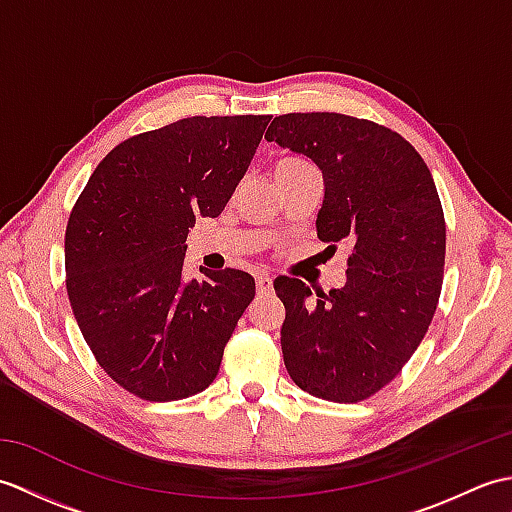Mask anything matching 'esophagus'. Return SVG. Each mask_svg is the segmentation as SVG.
Segmentation results:
<instances>
[{
	"instance_id": "esophagus-1",
	"label": "esophagus",
	"mask_w": 512,
	"mask_h": 512,
	"mask_svg": "<svg viewBox=\"0 0 512 512\" xmlns=\"http://www.w3.org/2000/svg\"><path fill=\"white\" fill-rule=\"evenodd\" d=\"M257 295L259 297L273 295V279H270L268 275H259L257 277Z\"/></svg>"
}]
</instances>
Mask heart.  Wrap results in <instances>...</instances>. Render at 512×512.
Wrapping results in <instances>:
<instances>
[{
	"label": "heart",
	"mask_w": 512,
	"mask_h": 512,
	"mask_svg": "<svg viewBox=\"0 0 512 512\" xmlns=\"http://www.w3.org/2000/svg\"><path fill=\"white\" fill-rule=\"evenodd\" d=\"M312 165L301 156H281L275 160L273 165V178H284V176H292V173H299L303 169H310Z\"/></svg>",
	"instance_id": "b5f03b06"
}]
</instances>
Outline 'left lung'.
<instances>
[{
  "label": "left lung",
  "mask_w": 512,
  "mask_h": 512,
  "mask_svg": "<svg viewBox=\"0 0 512 512\" xmlns=\"http://www.w3.org/2000/svg\"><path fill=\"white\" fill-rule=\"evenodd\" d=\"M266 140L317 162V235L350 248L345 286L317 301L301 279H275L286 369L312 396L361 402L400 374L436 314L447 253L436 182L411 143L367 118L281 114Z\"/></svg>",
  "instance_id": "obj_1"
}]
</instances>
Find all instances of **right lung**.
<instances>
[{
  "instance_id": "add662e5",
  "label": "right lung",
  "mask_w": 512,
  "mask_h": 512,
  "mask_svg": "<svg viewBox=\"0 0 512 512\" xmlns=\"http://www.w3.org/2000/svg\"><path fill=\"white\" fill-rule=\"evenodd\" d=\"M270 116H191L123 140L94 169L65 228V288L85 343L114 383L169 402L209 387L255 279L182 281L195 217L244 178Z\"/></svg>"
}]
</instances>
